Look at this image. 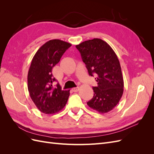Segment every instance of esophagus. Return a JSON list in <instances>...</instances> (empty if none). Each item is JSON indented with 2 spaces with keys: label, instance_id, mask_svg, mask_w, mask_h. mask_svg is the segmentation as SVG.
Listing matches in <instances>:
<instances>
[{
  "label": "esophagus",
  "instance_id": "obj_1",
  "mask_svg": "<svg viewBox=\"0 0 154 154\" xmlns=\"http://www.w3.org/2000/svg\"><path fill=\"white\" fill-rule=\"evenodd\" d=\"M72 91L74 92H76L79 91V87H74L72 88Z\"/></svg>",
  "mask_w": 154,
  "mask_h": 154
}]
</instances>
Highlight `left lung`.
I'll return each mask as SVG.
<instances>
[{
	"label": "left lung",
	"instance_id": "left-lung-1",
	"mask_svg": "<svg viewBox=\"0 0 154 154\" xmlns=\"http://www.w3.org/2000/svg\"><path fill=\"white\" fill-rule=\"evenodd\" d=\"M88 74L95 78L94 96L88 106L100 113H106L118 105L123 93L124 82L119 60L106 42L94 38L76 45Z\"/></svg>",
	"mask_w": 154,
	"mask_h": 154
}]
</instances>
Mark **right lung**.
Listing matches in <instances>:
<instances>
[{"instance_id":"add662e5","label":"right lung","mask_w":154,"mask_h":154,"mask_svg":"<svg viewBox=\"0 0 154 154\" xmlns=\"http://www.w3.org/2000/svg\"><path fill=\"white\" fill-rule=\"evenodd\" d=\"M71 46L63 40H51L41 46L32 58L27 74V88L32 101L42 112L57 113L67 103L69 91L62 90L58 83L55 85L57 80L52 69Z\"/></svg>"}]
</instances>
